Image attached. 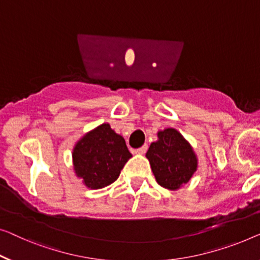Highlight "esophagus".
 <instances>
[{"mask_svg":"<svg viewBox=\"0 0 260 260\" xmlns=\"http://www.w3.org/2000/svg\"><path fill=\"white\" fill-rule=\"evenodd\" d=\"M147 149H148V146L143 145L142 147H140V148L137 149V153H138V154H145V153L147 152Z\"/></svg>","mask_w":260,"mask_h":260,"instance_id":"esophagus-1","label":"esophagus"}]
</instances>
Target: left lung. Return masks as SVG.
Returning a JSON list of instances; mask_svg holds the SVG:
<instances>
[{
    "instance_id": "8db88e82",
    "label": "left lung",
    "mask_w": 260,
    "mask_h": 260,
    "mask_svg": "<svg viewBox=\"0 0 260 260\" xmlns=\"http://www.w3.org/2000/svg\"><path fill=\"white\" fill-rule=\"evenodd\" d=\"M158 140L150 145L146 156L161 187L176 190L191 179L197 158L191 146L174 128L157 133Z\"/></svg>"
}]
</instances>
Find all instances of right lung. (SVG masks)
I'll return each instance as SVG.
<instances>
[{
    "instance_id": "right-lung-1",
    "label": "right lung",
    "mask_w": 260,
    "mask_h": 260,
    "mask_svg": "<svg viewBox=\"0 0 260 260\" xmlns=\"http://www.w3.org/2000/svg\"><path fill=\"white\" fill-rule=\"evenodd\" d=\"M72 157L76 174L85 185L100 189L118 179L132 154L121 135L103 123L77 142Z\"/></svg>"
}]
</instances>
